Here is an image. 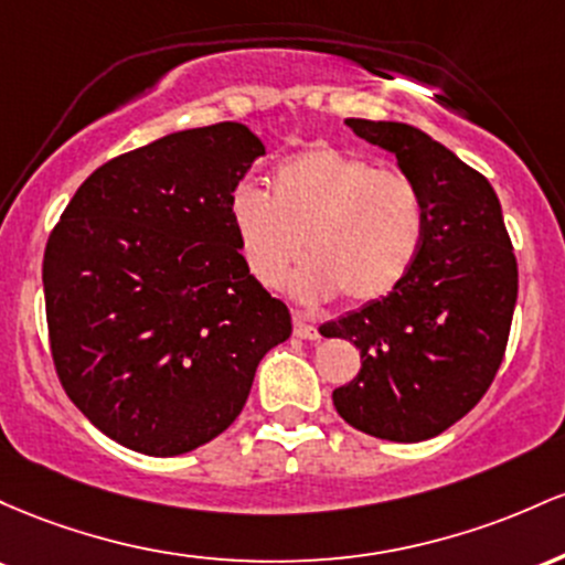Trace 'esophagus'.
<instances>
[{
    "instance_id": "esophagus-1",
    "label": "esophagus",
    "mask_w": 565,
    "mask_h": 565,
    "mask_svg": "<svg viewBox=\"0 0 565 565\" xmlns=\"http://www.w3.org/2000/svg\"><path fill=\"white\" fill-rule=\"evenodd\" d=\"M294 333L299 335V339H309V341L320 335V331H317L315 322H309L301 312H294Z\"/></svg>"
}]
</instances>
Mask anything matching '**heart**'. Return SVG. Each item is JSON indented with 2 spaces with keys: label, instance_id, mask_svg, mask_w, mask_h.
Here are the masks:
<instances>
[{
  "label": "heart",
  "instance_id": "1",
  "mask_svg": "<svg viewBox=\"0 0 565 565\" xmlns=\"http://www.w3.org/2000/svg\"><path fill=\"white\" fill-rule=\"evenodd\" d=\"M230 221L245 266L266 288L280 285L307 245L312 258L290 282L301 301L344 294L350 303H373L414 269L427 200L405 170L317 143L275 164L269 194L250 183L234 189Z\"/></svg>",
  "mask_w": 565,
  "mask_h": 565
}]
</instances>
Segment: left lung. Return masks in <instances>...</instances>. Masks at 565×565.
<instances>
[{"mask_svg": "<svg viewBox=\"0 0 565 565\" xmlns=\"http://www.w3.org/2000/svg\"><path fill=\"white\" fill-rule=\"evenodd\" d=\"M422 186L427 234L414 269L382 301L320 328L360 350V373L333 405L360 433L392 443L440 435L478 405L504 360L518 262L486 175L403 122L347 119Z\"/></svg>", "mask_w": 565, "mask_h": 565, "instance_id": "left-lung-1", "label": "left lung"}]
</instances>
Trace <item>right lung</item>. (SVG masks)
<instances>
[{"label":"right lung","mask_w":565,"mask_h":565,"mask_svg":"<svg viewBox=\"0 0 565 565\" xmlns=\"http://www.w3.org/2000/svg\"><path fill=\"white\" fill-rule=\"evenodd\" d=\"M264 143L239 122L179 130L100 164L50 232V352L119 446L179 456L237 419L290 312L250 275L230 198Z\"/></svg>","instance_id":"right-lung-1"}]
</instances>
